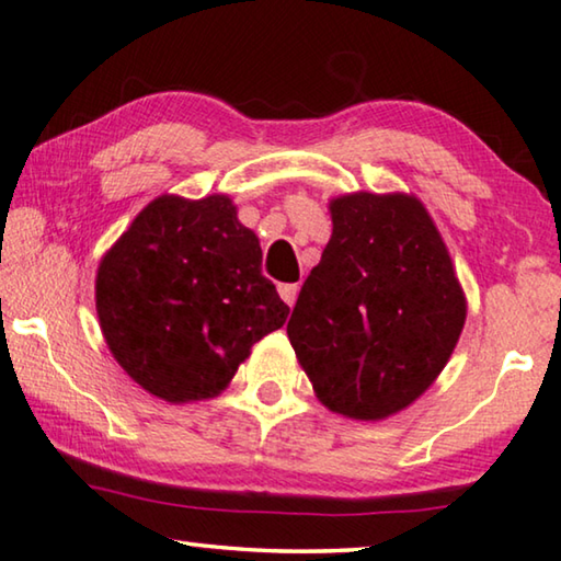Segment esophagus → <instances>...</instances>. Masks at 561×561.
I'll use <instances>...</instances> for the list:
<instances>
[{
  "instance_id": "34e87169",
  "label": "esophagus",
  "mask_w": 561,
  "mask_h": 561,
  "mask_svg": "<svg viewBox=\"0 0 561 561\" xmlns=\"http://www.w3.org/2000/svg\"><path fill=\"white\" fill-rule=\"evenodd\" d=\"M297 295H299V284H279V297L287 302L289 307L297 302Z\"/></svg>"
}]
</instances>
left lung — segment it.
Masks as SVG:
<instances>
[{
  "mask_svg": "<svg viewBox=\"0 0 561 561\" xmlns=\"http://www.w3.org/2000/svg\"><path fill=\"white\" fill-rule=\"evenodd\" d=\"M332 237L299 291L287 334L330 411L382 421L433 386L466 322V297L415 196L330 201Z\"/></svg>",
  "mask_w": 561,
  "mask_h": 561,
  "instance_id": "left-lung-1",
  "label": "left lung"
}]
</instances>
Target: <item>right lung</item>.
<instances>
[{
	"label": "right lung",
	"instance_id": "obj_1",
	"mask_svg": "<svg viewBox=\"0 0 561 561\" xmlns=\"http://www.w3.org/2000/svg\"><path fill=\"white\" fill-rule=\"evenodd\" d=\"M100 330L118 365L165 403L214 398L289 307L229 196H158L98 266Z\"/></svg>",
	"mask_w": 561,
	"mask_h": 561
}]
</instances>
